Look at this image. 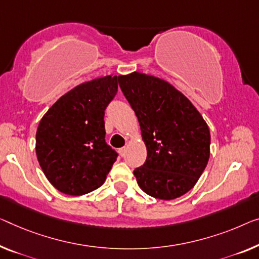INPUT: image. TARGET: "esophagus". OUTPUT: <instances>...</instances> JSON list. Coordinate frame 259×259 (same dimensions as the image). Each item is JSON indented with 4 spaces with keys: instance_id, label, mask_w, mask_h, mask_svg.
<instances>
[{
    "instance_id": "obj_1",
    "label": "esophagus",
    "mask_w": 259,
    "mask_h": 259,
    "mask_svg": "<svg viewBox=\"0 0 259 259\" xmlns=\"http://www.w3.org/2000/svg\"><path fill=\"white\" fill-rule=\"evenodd\" d=\"M119 151V154H121V157H124L125 153H126V149L125 148H121L118 150Z\"/></svg>"
}]
</instances>
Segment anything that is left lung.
Returning a JSON list of instances; mask_svg holds the SVG:
<instances>
[{
	"instance_id": "8db88e82",
	"label": "left lung",
	"mask_w": 259,
	"mask_h": 259,
	"mask_svg": "<svg viewBox=\"0 0 259 259\" xmlns=\"http://www.w3.org/2000/svg\"><path fill=\"white\" fill-rule=\"evenodd\" d=\"M118 81L148 149L145 163L134 171L138 185L156 199L179 198L207 166L208 125L190 100L166 81L137 72Z\"/></svg>"
}]
</instances>
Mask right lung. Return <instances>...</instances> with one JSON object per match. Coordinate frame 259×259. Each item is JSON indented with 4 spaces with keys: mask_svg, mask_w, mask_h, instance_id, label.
<instances>
[{
    "mask_svg": "<svg viewBox=\"0 0 259 259\" xmlns=\"http://www.w3.org/2000/svg\"><path fill=\"white\" fill-rule=\"evenodd\" d=\"M116 75L81 83L58 100L38 125L36 153L58 191L82 195L99 188L118 153L106 143L105 110L117 94Z\"/></svg>",
    "mask_w": 259,
    "mask_h": 259,
    "instance_id": "right-lung-1",
    "label": "right lung"
}]
</instances>
